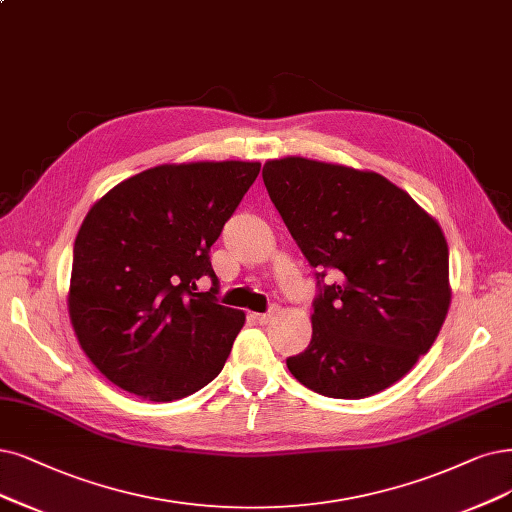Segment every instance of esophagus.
I'll use <instances>...</instances> for the list:
<instances>
[{
	"instance_id": "esophagus-1",
	"label": "esophagus",
	"mask_w": 512,
	"mask_h": 512,
	"mask_svg": "<svg viewBox=\"0 0 512 512\" xmlns=\"http://www.w3.org/2000/svg\"><path fill=\"white\" fill-rule=\"evenodd\" d=\"M276 312H278V306H276V304H272V306L268 308V312H263V314H253V318L257 320L259 325H268L270 320L274 318V314H276Z\"/></svg>"
}]
</instances>
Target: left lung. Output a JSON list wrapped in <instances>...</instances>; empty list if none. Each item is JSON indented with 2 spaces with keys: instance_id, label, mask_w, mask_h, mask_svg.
Returning a JSON list of instances; mask_svg holds the SVG:
<instances>
[{
  "instance_id": "left-lung-1",
  "label": "left lung",
  "mask_w": 512,
  "mask_h": 512,
  "mask_svg": "<svg viewBox=\"0 0 512 512\" xmlns=\"http://www.w3.org/2000/svg\"><path fill=\"white\" fill-rule=\"evenodd\" d=\"M263 183L316 268L312 339L287 358L295 380L331 399H365L430 350L449 310L439 223L386 177L306 158L270 160ZM327 271L336 274L331 286Z\"/></svg>"
}]
</instances>
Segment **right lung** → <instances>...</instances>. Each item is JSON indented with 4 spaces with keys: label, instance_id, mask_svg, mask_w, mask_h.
<instances>
[{
    "label": "right lung",
    "instance_id": "right-lung-1",
    "mask_svg": "<svg viewBox=\"0 0 512 512\" xmlns=\"http://www.w3.org/2000/svg\"><path fill=\"white\" fill-rule=\"evenodd\" d=\"M259 168L234 160L164 164L90 208L73 244L69 316L111 384L164 403L221 373L244 312L217 301L208 253ZM204 275L214 287L198 294Z\"/></svg>",
    "mask_w": 512,
    "mask_h": 512
}]
</instances>
